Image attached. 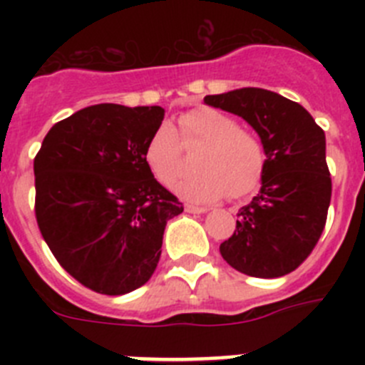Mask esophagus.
I'll list each match as a JSON object with an SVG mask.
<instances>
[{
    "instance_id": "1",
    "label": "esophagus",
    "mask_w": 365,
    "mask_h": 365,
    "mask_svg": "<svg viewBox=\"0 0 365 365\" xmlns=\"http://www.w3.org/2000/svg\"><path fill=\"white\" fill-rule=\"evenodd\" d=\"M186 212H190V214H206L208 212V208H205V206H197V205H185Z\"/></svg>"
}]
</instances>
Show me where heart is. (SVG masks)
Here are the masks:
<instances>
[{
	"label": "heart",
	"instance_id": "b5f03b06",
	"mask_svg": "<svg viewBox=\"0 0 365 365\" xmlns=\"http://www.w3.org/2000/svg\"><path fill=\"white\" fill-rule=\"evenodd\" d=\"M179 134L160 124L146 146V163L163 185H172L182 170V144L202 146L195 157L197 172L175 185L182 197L197 202L219 201L225 195L241 199L252 193L265 173V146L256 133L214 108H197L179 117ZM183 143H180V140Z\"/></svg>",
	"mask_w": 365,
	"mask_h": 365
}]
</instances>
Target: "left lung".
I'll list each match as a JSON object with an SVG mask.
<instances>
[{"instance_id": "obj_1", "label": "left lung", "mask_w": 365, "mask_h": 365, "mask_svg": "<svg viewBox=\"0 0 365 365\" xmlns=\"http://www.w3.org/2000/svg\"><path fill=\"white\" fill-rule=\"evenodd\" d=\"M205 104L248 122L267 155L259 193L241 208L235 232L219 252L247 276H285L307 259L327 219L331 175L324 130L298 102L259 87L208 95Z\"/></svg>"}]
</instances>
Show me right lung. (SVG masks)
<instances>
[{
    "label": "right lung",
    "instance_id": "1",
    "mask_svg": "<svg viewBox=\"0 0 365 365\" xmlns=\"http://www.w3.org/2000/svg\"><path fill=\"white\" fill-rule=\"evenodd\" d=\"M163 118L159 106H89L54 124L34 159V212L45 243L100 294L143 287L159 263L168 219L182 212L146 163Z\"/></svg>",
    "mask_w": 365,
    "mask_h": 365
}]
</instances>
